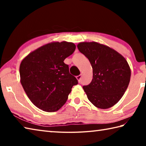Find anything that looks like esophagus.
Instances as JSON below:
<instances>
[{
	"label": "esophagus",
	"instance_id": "34e87169",
	"mask_svg": "<svg viewBox=\"0 0 146 146\" xmlns=\"http://www.w3.org/2000/svg\"><path fill=\"white\" fill-rule=\"evenodd\" d=\"M81 75H78V76H76V79H77L78 80V82H80V79H81Z\"/></svg>",
	"mask_w": 146,
	"mask_h": 146
}]
</instances>
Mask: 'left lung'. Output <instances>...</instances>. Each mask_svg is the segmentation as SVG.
<instances>
[{"instance_id": "obj_1", "label": "left lung", "mask_w": 146, "mask_h": 146, "mask_svg": "<svg viewBox=\"0 0 146 146\" xmlns=\"http://www.w3.org/2000/svg\"><path fill=\"white\" fill-rule=\"evenodd\" d=\"M77 48L93 68L92 80L83 86L88 100L98 108L112 107L129 85L131 70L127 60L114 49L96 42H80Z\"/></svg>"}]
</instances>
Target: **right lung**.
<instances>
[{
  "label": "right lung",
  "instance_id": "1",
  "mask_svg": "<svg viewBox=\"0 0 146 146\" xmlns=\"http://www.w3.org/2000/svg\"><path fill=\"white\" fill-rule=\"evenodd\" d=\"M72 42H54L32 51L20 65L21 82L29 100L38 108L55 112L68 100L78 80L64 62L75 51Z\"/></svg>",
  "mask_w": 146,
  "mask_h": 146
}]
</instances>
